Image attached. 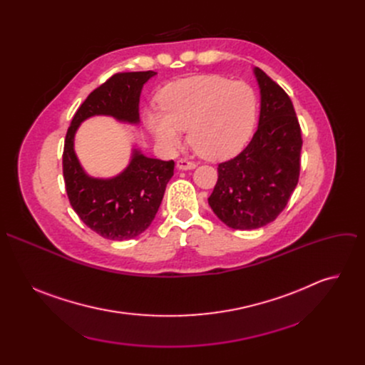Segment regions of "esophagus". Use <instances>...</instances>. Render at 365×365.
Segmentation results:
<instances>
[{
	"label": "esophagus",
	"instance_id": "esophagus-1",
	"mask_svg": "<svg viewBox=\"0 0 365 365\" xmlns=\"http://www.w3.org/2000/svg\"><path fill=\"white\" fill-rule=\"evenodd\" d=\"M176 168L179 170H192L196 168V163L195 162H190V160H186V159H179L176 162Z\"/></svg>",
	"mask_w": 365,
	"mask_h": 365
}]
</instances>
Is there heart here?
<instances>
[{
    "instance_id": "b5f03b06",
    "label": "heart",
    "mask_w": 365,
    "mask_h": 365,
    "mask_svg": "<svg viewBox=\"0 0 365 365\" xmlns=\"http://www.w3.org/2000/svg\"><path fill=\"white\" fill-rule=\"evenodd\" d=\"M163 111L150 110L147 125L158 143L175 150L187 130L192 148L206 159L237 153L251 135L257 95L242 81L221 75H197L169 83L160 93Z\"/></svg>"
}]
</instances>
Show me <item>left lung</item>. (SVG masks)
Here are the masks:
<instances>
[{
	"instance_id": "obj_1",
	"label": "left lung",
	"mask_w": 365,
	"mask_h": 365,
	"mask_svg": "<svg viewBox=\"0 0 365 365\" xmlns=\"http://www.w3.org/2000/svg\"><path fill=\"white\" fill-rule=\"evenodd\" d=\"M262 102L258 127L237 158L218 165L207 197L230 228L255 230L274 221L293 193L300 172L302 133L289 95L262 69H252Z\"/></svg>"
}]
</instances>
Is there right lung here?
I'll return each mask as SVG.
<instances>
[{
	"label": "right lung",
	"instance_id": "right-lung-1",
	"mask_svg": "<svg viewBox=\"0 0 365 365\" xmlns=\"http://www.w3.org/2000/svg\"><path fill=\"white\" fill-rule=\"evenodd\" d=\"M155 72L115 73L92 91L68 128L63 148V178L73 211L82 222L103 238L123 241L144 232L159 211L175 162L151 159L133 148L128 166L117 176H89L75 153L79 125L95 115L138 124V103L144 83Z\"/></svg>",
	"mask_w": 365,
	"mask_h": 365
}]
</instances>
